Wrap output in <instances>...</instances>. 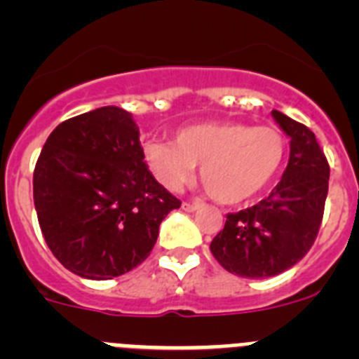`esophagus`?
<instances>
[{"label":"esophagus","mask_w":359,"mask_h":359,"mask_svg":"<svg viewBox=\"0 0 359 359\" xmlns=\"http://www.w3.org/2000/svg\"><path fill=\"white\" fill-rule=\"evenodd\" d=\"M199 207H201L199 203H189V201H185V203H183V205H182V208H183V210H185V212H196Z\"/></svg>","instance_id":"1"}]
</instances>
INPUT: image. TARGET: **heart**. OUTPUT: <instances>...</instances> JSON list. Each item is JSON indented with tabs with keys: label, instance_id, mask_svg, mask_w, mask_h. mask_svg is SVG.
I'll list each match as a JSON object with an SVG mask.
<instances>
[{
	"label": "heart",
	"instance_id": "b5f03b06",
	"mask_svg": "<svg viewBox=\"0 0 359 359\" xmlns=\"http://www.w3.org/2000/svg\"><path fill=\"white\" fill-rule=\"evenodd\" d=\"M145 161L167 190L177 192L201 165L208 194L224 205L259 196L278 174L286 154L284 136L273 128H250L241 122H201L182 128L174 144L151 140Z\"/></svg>",
	"mask_w": 359,
	"mask_h": 359
}]
</instances>
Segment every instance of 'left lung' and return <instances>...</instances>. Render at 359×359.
Wrapping results in <instances>:
<instances>
[{"label":"left lung","instance_id":"1","mask_svg":"<svg viewBox=\"0 0 359 359\" xmlns=\"http://www.w3.org/2000/svg\"><path fill=\"white\" fill-rule=\"evenodd\" d=\"M271 116L290 138L286 170L268 198L228 214L223 231L210 243L215 261L246 278L275 277L309 252L329 190V163L315 133L277 109Z\"/></svg>","mask_w":359,"mask_h":359}]
</instances>
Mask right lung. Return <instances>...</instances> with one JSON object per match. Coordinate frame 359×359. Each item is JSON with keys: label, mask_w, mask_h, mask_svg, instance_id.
<instances>
[{"label": "right lung", "mask_w": 359, "mask_h": 359, "mask_svg": "<svg viewBox=\"0 0 359 359\" xmlns=\"http://www.w3.org/2000/svg\"><path fill=\"white\" fill-rule=\"evenodd\" d=\"M34 205L57 261L109 280L147 259L182 201L149 170L131 113L106 106L53 129L34 170Z\"/></svg>", "instance_id": "obj_1"}]
</instances>
